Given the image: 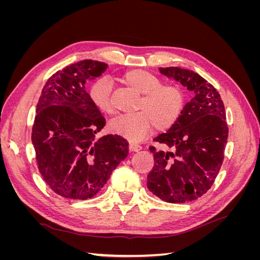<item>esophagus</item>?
<instances>
[{
  "instance_id": "1",
  "label": "esophagus",
  "mask_w": 260,
  "mask_h": 260,
  "mask_svg": "<svg viewBox=\"0 0 260 260\" xmlns=\"http://www.w3.org/2000/svg\"><path fill=\"white\" fill-rule=\"evenodd\" d=\"M140 149H141V146L138 145V144H135V143L129 144V151L130 152H139Z\"/></svg>"
}]
</instances>
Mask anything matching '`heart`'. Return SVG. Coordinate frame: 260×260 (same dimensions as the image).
I'll list each match as a JSON object with an SVG mask.
<instances>
[{"label":"heart","instance_id":"1","mask_svg":"<svg viewBox=\"0 0 260 260\" xmlns=\"http://www.w3.org/2000/svg\"><path fill=\"white\" fill-rule=\"evenodd\" d=\"M121 81L142 94L137 106L138 113L120 115L109 123V130L129 141L144 139L155 128L166 131L174 125L185 106V93L176 83H161L156 75L145 69H130L121 76ZM113 86L107 78H99L89 90L92 104L106 115L115 113Z\"/></svg>","mask_w":260,"mask_h":260}]
</instances>
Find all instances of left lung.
<instances>
[{
    "mask_svg": "<svg viewBox=\"0 0 260 260\" xmlns=\"http://www.w3.org/2000/svg\"><path fill=\"white\" fill-rule=\"evenodd\" d=\"M159 70L194 96L167 133L154 139L174 152H157L149 146L155 164L147 176V188L164 202H192L209 190L221 168L229 133L224 105L215 86L199 74L179 67Z\"/></svg>",
    "mask_w": 260,
    "mask_h": 260,
    "instance_id": "8db88e82",
    "label": "left lung"
}]
</instances>
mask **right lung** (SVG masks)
<instances>
[{"label": "right lung", "mask_w": 260, "mask_h": 260, "mask_svg": "<svg viewBox=\"0 0 260 260\" xmlns=\"http://www.w3.org/2000/svg\"><path fill=\"white\" fill-rule=\"evenodd\" d=\"M103 61L84 59L52 75L37 104L31 140L38 169L53 192L70 200L95 196L113 170L128 156L127 140L96 132L105 118L92 104L85 82L107 69Z\"/></svg>", "instance_id": "right-lung-1"}]
</instances>
